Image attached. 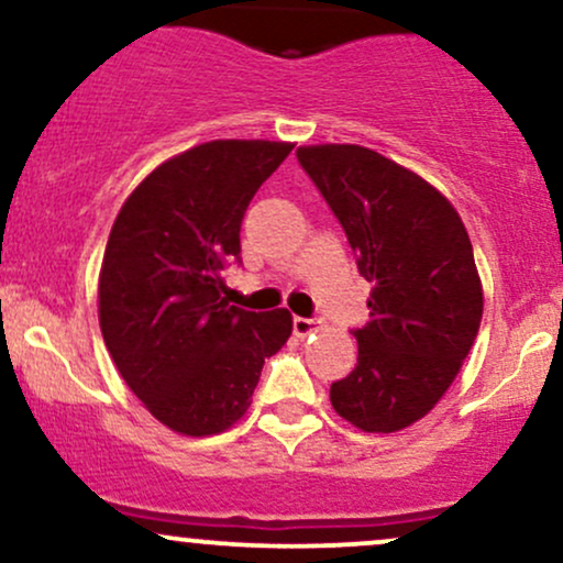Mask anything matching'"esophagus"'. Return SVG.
Masks as SVG:
<instances>
[{"label": "esophagus", "instance_id": "esophagus-1", "mask_svg": "<svg viewBox=\"0 0 563 563\" xmlns=\"http://www.w3.org/2000/svg\"><path fill=\"white\" fill-rule=\"evenodd\" d=\"M318 331H320V325L314 320L294 318V333L299 335V339H307V335H312V333H318Z\"/></svg>", "mask_w": 563, "mask_h": 563}]
</instances>
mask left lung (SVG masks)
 Segmentation results:
<instances>
[{
  "mask_svg": "<svg viewBox=\"0 0 563 563\" xmlns=\"http://www.w3.org/2000/svg\"><path fill=\"white\" fill-rule=\"evenodd\" d=\"M301 166L339 217L371 283L357 365L331 405L367 434L434 410L479 333L484 290L466 224L434 185L363 145H301Z\"/></svg>",
  "mask_w": 563,
  "mask_h": 563,
  "instance_id": "left-lung-1",
  "label": "left lung"
}]
</instances>
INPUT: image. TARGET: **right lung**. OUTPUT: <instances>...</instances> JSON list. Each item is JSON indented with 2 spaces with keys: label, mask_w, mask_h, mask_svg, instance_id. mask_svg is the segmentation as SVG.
<instances>
[{
  "label": "right lung",
  "mask_w": 563,
  "mask_h": 563,
  "mask_svg": "<svg viewBox=\"0 0 563 563\" xmlns=\"http://www.w3.org/2000/svg\"><path fill=\"white\" fill-rule=\"evenodd\" d=\"M290 151L294 142H200L129 192L108 235L102 339L145 410L183 437L241 421L264 360L294 331L288 309L245 312L222 296L245 209Z\"/></svg>",
  "instance_id": "add662e5"
}]
</instances>
